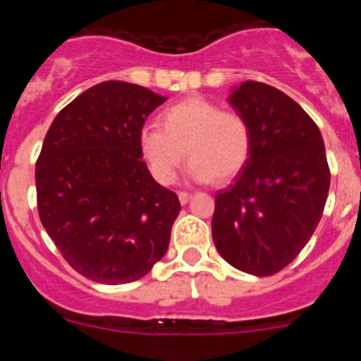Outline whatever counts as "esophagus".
Listing matches in <instances>:
<instances>
[{
	"instance_id": "obj_1",
	"label": "esophagus",
	"mask_w": 361,
	"mask_h": 361,
	"mask_svg": "<svg viewBox=\"0 0 361 361\" xmlns=\"http://www.w3.org/2000/svg\"><path fill=\"white\" fill-rule=\"evenodd\" d=\"M191 199V193H188V191H178V200H180V204H188Z\"/></svg>"
}]
</instances>
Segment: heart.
Returning <instances> with one entry per match:
<instances>
[{
	"mask_svg": "<svg viewBox=\"0 0 361 361\" xmlns=\"http://www.w3.org/2000/svg\"><path fill=\"white\" fill-rule=\"evenodd\" d=\"M157 126L139 133L141 155L161 184H171L184 157L197 183L229 180L250 161L251 130L238 111L222 110L204 97H188L164 108Z\"/></svg>",
	"mask_w": 361,
	"mask_h": 361,
	"instance_id": "obj_1",
	"label": "heart"
}]
</instances>
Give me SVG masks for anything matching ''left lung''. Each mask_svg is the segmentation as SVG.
Listing matches in <instances>:
<instances>
[{
	"label": "left lung",
	"instance_id": "8db88e82",
	"mask_svg": "<svg viewBox=\"0 0 361 361\" xmlns=\"http://www.w3.org/2000/svg\"><path fill=\"white\" fill-rule=\"evenodd\" d=\"M229 103L250 124L251 153L215 195L213 242L233 267L269 276L295 260L322 219L331 183L324 139L304 108L269 85L242 82Z\"/></svg>",
	"mask_w": 361,
	"mask_h": 361
}]
</instances>
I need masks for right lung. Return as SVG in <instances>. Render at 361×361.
<instances>
[{
  "label": "right lung",
  "mask_w": 361,
  "mask_h": 361,
  "mask_svg": "<svg viewBox=\"0 0 361 361\" xmlns=\"http://www.w3.org/2000/svg\"><path fill=\"white\" fill-rule=\"evenodd\" d=\"M166 97L104 81L66 104L36 162L37 212L63 258L86 279H142L168 251L178 197L155 183L139 133Z\"/></svg>",
  "instance_id": "obj_1"
}]
</instances>
